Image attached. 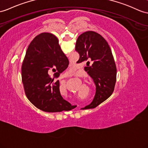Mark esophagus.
<instances>
[{"instance_id":"esophagus-1","label":"esophagus","mask_w":148,"mask_h":148,"mask_svg":"<svg viewBox=\"0 0 148 148\" xmlns=\"http://www.w3.org/2000/svg\"><path fill=\"white\" fill-rule=\"evenodd\" d=\"M71 75L70 74V73L69 71H66L65 73H64L63 75H62V78H66V77H71Z\"/></svg>"}]
</instances>
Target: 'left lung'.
<instances>
[{
    "label": "left lung",
    "mask_w": 148,
    "mask_h": 148,
    "mask_svg": "<svg viewBox=\"0 0 148 148\" xmlns=\"http://www.w3.org/2000/svg\"><path fill=\"white\" fill-rule=\"evenodd\" d=\"M75 50L80 55V62L90 60L92 63V65L85 67V70L93 80L96 93L91 103L82 109H93L113 93L116 82V63L109 44L101 35L94 31H86L79 36Z\"/></svg>",
    "instance_id": "obj_1"
}]
</instances>
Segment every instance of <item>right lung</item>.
<instances>
[{"label":"right lung","instance_id":"1","mask_svg":"<svg viewBox=\"0 0 148 148\" xmlns=\"http://www.w3.org/2000/svg\"><path fill=\"white\" fill-rule=\"evenodd\" d=\"M58 39L51 33L43 32L36 36L29 45L21 69L24 92L28 100L46 112H60L70 110L71 106L60 94L59 80L54 77L67 68V57L62 51Z\"/></svg>","mask_w":148,"mask_h":148}]
</instances>
